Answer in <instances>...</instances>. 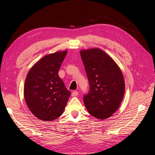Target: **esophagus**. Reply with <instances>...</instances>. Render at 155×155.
Wrapping results in <instances>:
<instances>
[{
    "instance_id": "obj_1",
    "label": "esophagus",
    "mask_w": 155,
    "mask_h": 155,
    "mask_svg": "<svg viewBox=\"0 0 155 155\" xmlns=\"http://www.w3.org/2000/svg\"><path fill=\"white\" fill-rule=\"evenodd\" d=\"M78 95V92L77 91H73L72 93H71V95L73 97H75V96H77Z\"/></svg>"
}]
</instances>
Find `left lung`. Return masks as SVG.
Masks as SVG:
<instances>
[{
  "label": "left lung",
  "instance_id": "obj_1",
  "mask_svg": "<svg viewBox=\"0 0 155 155\" xmlns=\"http://www.w3.org/2000/svg\"><path fill=\"white\" fill-rule=\"evenodd\" d=\"M89 85L84 102L90 114L99 119L111 116L119 108L124 92V80L116 62L98 48L80 52Z\"/></svg>",
  "mask_w": 155,
  "mask_h": 155
}]
</instances>
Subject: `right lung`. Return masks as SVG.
I'll return each instance as SVG.
<instances>
[{"mask_svg":"<svg viewBox=\"0 0 155 155\" xmlns=\"http://www.w3.org/2000/svg\"><path fill=\"white\" fill-rule=\"evenodd\" d=\"M67 54V51H63L45 56L28 73L24 99L31 112L41 120L50 121L59 117L70 96L58 75Z\"/></svg>","mask_w":155,"mask_h":155,"instance_id":"add662e5","label":"right lung"}]
</instances>
